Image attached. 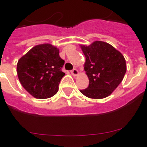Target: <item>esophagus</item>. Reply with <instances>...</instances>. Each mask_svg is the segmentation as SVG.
<instances>
[{"label":"esophagus","mask_w":147,"mask_h":147,"mask_svg":"<svg viewBox=\"0 0 147 147\" xmlns=\"http://www.w3.org/2000/svg\"><path fill=\"white\" fill-rule=\"evenodd\" d=\"M71 74L73 75V76H76L78 74H79V71H77V69H76V68H74V69H73L72 71H71Z\"/></svg>","instance_id":"obj_1"}]
</instances>
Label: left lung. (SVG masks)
<instances>
[{
  "mask_svg": "<svg viewBox=\"0 0 147 147\" xmlns=\"http://www.w3.org/2000/svg\"><path fill=\"white\" fill-rule=\"evenodd\" d=\"M80 48L85 56L84 69L89 79L88 88L80 92L95 99L109 96L121 82L127 71L124 56L103 41L80 45Z\"/></svg>",
  "mask_w": 147,
  "mask_h": 147,
  "instance_id": "1",
  "label": "left lung"
}]
</instances>
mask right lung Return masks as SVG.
Returning <instances> with one entry per match:
<instances>
[{
    "label": "right lung",
    "mask_w": 147,
    "mask_h": 147,
    "mask_svg": "<svg viewBox=\"0 0 147 147\" xmlns=\"http://www.w3.org/2000/svg\"><path fill=\"white\" fill-rule=\"evenodd\" d=\"M65 61L51 44L35 45L18 62L17 73L24 89L36 98H48L57 93L65 73Z\"/></svg>",
    "instance_id": "add662e5"
}]
</instances>
